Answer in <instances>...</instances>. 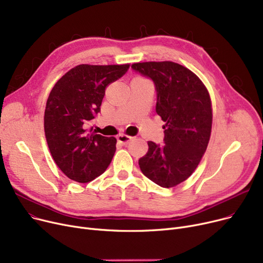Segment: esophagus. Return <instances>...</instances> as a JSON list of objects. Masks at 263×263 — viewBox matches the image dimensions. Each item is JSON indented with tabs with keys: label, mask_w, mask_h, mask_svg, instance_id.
I'll return each mask as SVG.
<instances>
[{
	"label": "esophagus",
	"mask_w": 263,
	"mask_h": 263,
	"mask_svg": "<svg viewBox=\"0 0 263 263\" xmlns=\"http://www.w3.org/2000/svg\"><path fill=\"white\" fill-rule=\"evenodd\" d=\"M117 141L119 143H121L122 145H127V144H129L132 141V138H131V136H128V135L120 134V135L117 136Z\"/></svg>",
	"instance_id": "esophagus-1"
}]
</instances>
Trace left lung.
Instances as JSON below:
<instances>
[{
    "instance_id": "obj_1",
    "label": "left lung",
    "mask_w": 263,
    "mask_h": 263,
    "mask_svg": "<svg viewBox=\"0 0 263 263\" xmlns=\"http://www.w3.org/2000/svg\"><path fill=\"white\" fill-rule=\"evenodd\" d=\"M131 67L154 82L156 111L165 122L164 144L148 142L140 168L155 184L174 187L195 172L206 151L213 119L209 91L196 74L174 62L134 63Z\"/></svg>"
}]
</instances>
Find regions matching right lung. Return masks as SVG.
<instances>
[{"instance_id": "right-lung-1", "label": "right lung", "mask_w": 263, "mask_h": 263, "mask_svg": "<svg viewBox=\"0 0 263 263\" xmlns=\"http://www.w3.org/2000/svg\"><path fill=\"white\" fill-rule=\"evenodd\" d=\"M128 70L129 64H81L52 88L45 109V135L55 164L68 178L91 181L111 162L116 139L88 130V125L101 111L107 85Z\"/></svg>"}]
</instances>
